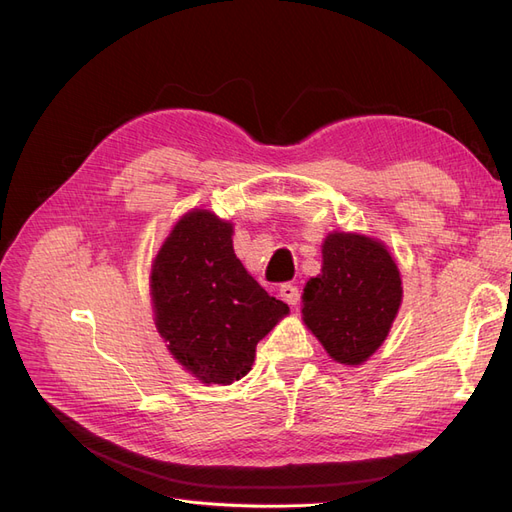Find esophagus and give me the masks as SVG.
<instances>
[{
    "instance_id": "obj_1",
    "label": "esophagus",
    "mask_w": 512,
    "mask_h": 512,
    "mask_svg": "<svg viewBox=\"0 0 512 512\" xmlns=\"http://www.w3.org/2000/svg\"><path fill=\"white\" fill-rule=\"evenodd\" d=\"M280 297L288 303V305H297L301 301V290L292 284H282L280 288Z\"/></svg>"
}]
</instances>
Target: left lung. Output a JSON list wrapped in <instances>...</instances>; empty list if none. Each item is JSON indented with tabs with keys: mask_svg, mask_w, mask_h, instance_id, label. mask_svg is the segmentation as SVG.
<instances>
[{
	"mask_svg": "<svg viewBox=\"0 0 512 512\" xmlns=\"http://www.w3.org/2000/svg\"><path fill=\"white\" fill-rule=\"evenodd\" d=\"M404 288L386 245L333 230L322 241V269L303 288V322L333 361L363 365L389 335Z\"/></svg>",
	"mask_w": 512,
	"mask_h": 512,
	"instance_id": "8db88e82",
	"label": "left lung"
}]
</instances>
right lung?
I'll return each instance as SVG.
<instances>
[{"mask_svg": "<svg viewBox=\"0 0 512 512\" xmlns=\"http://www.w3.org/2000/svg\"><path fill=\"white\" fill-rule=\"evenodd\" d=\"M232 224L192 209L151 262L156 329L173 359L205 384H232L254 365L256 344L290 309L245 271Z\"/></svg>", "mask_w": 512, "mask_h": 512, "instance_id": "obj_1", "label": "right lung"}]
</instances>
